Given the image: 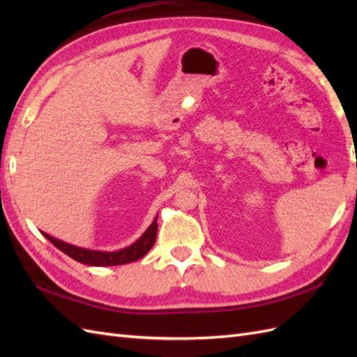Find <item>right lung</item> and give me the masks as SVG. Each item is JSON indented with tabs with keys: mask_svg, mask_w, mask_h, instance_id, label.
Returning <instances> with one entry per match:
<instances>
[{
	"mask_svg": "<svg viewBox=\"0 0 357 357\" xmlns=\"http://www.w3.org/2000/svg\"><path fill=\"white\" fill-rule=\"evenodd\" d=\"M46 238L59 248L61 252L66 253L67 256L73 257L74 261H77L84 265H92V266H113V265H123V264H131L142 259L146 256L150 248L153 247L156 241V234H158V215L152 225L144 231V234L139 236V238L132 243L131 245H128L125 248H121V250L116 252H102V250H91V248H83L68 244L66 241H61L58 238H53L49 234L41 232Z\"/></svg>",
	"mask_w": 357,
	"mask_h": 357,
	"instance_id": "add662e5",
	"label": "right lung"
}]
</instances>
